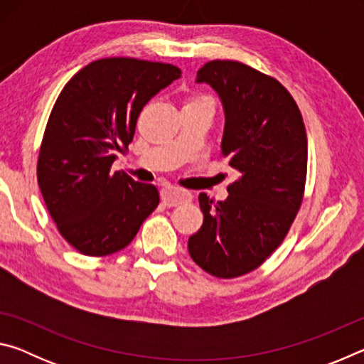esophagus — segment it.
Instances as JSON below:
<instances>
[{"label": "esophagus", "mask_w": 364, "mask_h": 364, "mask_svg": "<svg viewBox=\"0 0 364 364\" xmlns=\"http://www.w3.org/2000/svg\"><path fill=\"white\" fill-rule=\"evenodd\" d=\"M160 197H162L164 204L167 207H176L181 205L184 202H189L193 199V194L186 189L181 188H175V186H165L162 191H160Z\"/></svg>", "instance_id": "esophagus-1"}]
</instances>
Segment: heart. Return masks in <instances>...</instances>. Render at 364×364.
Listing matches in <instances>:
<instances>
[{"mask_svg":"<svg viewBox=\"0 0 364 364\" xmlns=\"http://www.w3.org/2000/svg\"><path fill=\"white\" fill-rule=\"evenodd\" d=\"M193 101H212V97H208V96H197L196 100H193Z\"/></svg>","mask_w":364,"mask_h":364,"instance_id":"1","label":"heart"}]
</instances>
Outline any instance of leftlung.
<instances>
[{
	"label": "left lung",
	"instance_id": "8db88e82",
	"mask_svg": "<svg viewBox=\"0 0 364 364\" xmlns=\"http://www.w3.org/2000/svg\"><path fill=\"white\" fill-rule=\"evenodd\" d=\"M197 82L221 97V157L239 178L223 202L199 196L204 223L188 249L208 274L232 279L260 267L297 217L306 183L305 123L278 80L237 60H210L197 70Z\"/></svg>",
	"mask_w": 364,
	"mask_h": 364
}]
</instances>
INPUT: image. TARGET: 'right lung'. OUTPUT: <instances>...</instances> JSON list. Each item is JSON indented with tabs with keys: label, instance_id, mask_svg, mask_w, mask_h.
Listing matches in <instances>:
<instances>
[{
	"label": "right lung",
	"instance_id": "obj_1",
	"mask_svg": "<svg viewBox=\"0 0 364 364\" xmlns=\"http://www.w3.org/2000/svg\"><path fill=\"white\" fill-rule=\"evenodd\" d=\"M180 77L171 64L106 58L78 70L58 96L36 178L60 236L80 254L125 249L157 208V188L112 171V164L128 149L147 101Z\"/></svg>",
	"mask_w": 364,
	"mask_h": 364
}]
</instances>
